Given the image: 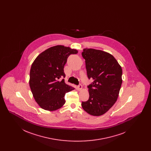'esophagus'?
Returning a JSON list of instances; mask_svg holds the SVG:
<instances>
[{"instance_id": "obj_1", "label": "esophagus", "mask_w": 151, "mask_h": 151, "mask_svg": "<svg viewBox=\"0 0 151 151\" xmlns=\"http://www.w3.org/2000/svg\"><path fill=\"white\" fill-rule=\"evenodd\" d=\"M82 88H83V87H82L81 84H80L79 86H78V89L79 91H81V90L82 89Z\"/></svg>"}]
</instances>
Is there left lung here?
<instances>
[{"label": "left lung", "mask_w": 151, "mask_h": 151, "mask_svg": "<svg viewBox=\"0 0 151 151\" xmlns=\"http://www.w3.org/2000/svg\"><path fill=\"white\" fill-rule=\"evenodd\" d=\"M81 54L86 60L88 78L93 80L88 86L89 99L82 102V108L91 115H103L117 100L122 83V68L106 52L86 48Z\"/></svg>", "instance_id": "8db88e82"}]
</instances>
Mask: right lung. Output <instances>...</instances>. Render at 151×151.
<instances>
[{
	"label": "right lung",
	"mask_w": 151,
	"mask_h": 151,
	"mask_svg": "<svg viewBox=\"0 0 151 151\" xmlns=\"http://www.w3.org/2000/svg\"><path fill=\"white\" fill-rule=\"evenodd\" d=\"M78 50L57 45L41 53L32 63L29 86L37 103L46 110L54 111L65 102V94L75 88L65 83L64 66L71 54Z\"/></svg>",
	"instance_id": "add662e5"
}]
</instances>
